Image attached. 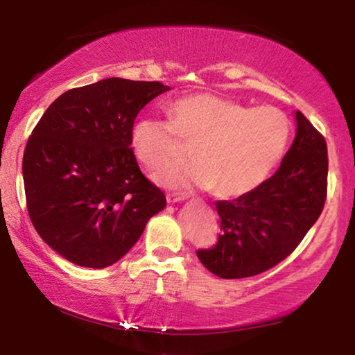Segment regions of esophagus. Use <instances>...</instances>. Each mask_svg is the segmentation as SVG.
<instances>
[{
  "instance_id": "1",
  "label": "esophagus",
  "mask_w": 355,
  "mask_h": 355,
  "mask_svg": "<svg viewBox=\"0 0 355 355\" xmlns=\"http://www.w3.org/2000/svg\"><path fill=\"white\" fill-rule=\"evenodd\" d=\"M166 200H168V203H176V202L184 200V196H182V193H178V192H169L166 196Z\"/></svg>"
}]
</instances>
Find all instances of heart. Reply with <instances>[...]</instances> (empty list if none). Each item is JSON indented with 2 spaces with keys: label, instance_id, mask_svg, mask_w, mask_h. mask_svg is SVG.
Returning a JSON list of instances; mask_svg holds the SVG:
<instances>
[{
  "label": "heart",
  "instance_id": "b5f03b06",
  "mask_svg": "<svg viewBox=\"0 0 355 355\" xmlns=\"http://www.w3.org/2000/svg\"><path fill=\"white\" fill-rule=\"evenodd\" d=\"M169 119H139L130 134L135 157L150 171L186 158L196 163L169 168L155 179L166 187L197 186L220 197H239L265 181L283 157L291 125L273 106H249L213 94H192L168 106Z\"/></svg>",
  "mask_w": 355,
  "mask_h": 355
}]
</instances>
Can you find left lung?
<instances>
[{"instance_id":"8db88e82","label":"left lung","mask_w":355,"mask_h":355,"mask_svg":"<svg viewBox=\"0 0 355 355\" xmlns=\"http://www.w3.org/2000/svg\"><path fill=\"white\" fill-rule=\"evenodd\" d=\"M297 134L279 168L249 193L218 200V242L198 249L207 270L225 279L273 268L300 244L322 215L328 189L327 140L295 111Z\"/></svg>"}]
</instances>
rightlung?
Instances as JSON below:
<instances>
[{"mask_svg":"<svg viewBox=\"0 0 355 355\" xmlns=\"http://www.w3.org/2000/svg\"><path fill=\"white\" fill-rule=\"evenodd\" d=\"M166 90L157 80L103 79L64 92L33 128L22 158L27 211L66 260L116 263L166 205L130 147L139 111Z\"/></svg>","mask_w":355,"mask_h":355,"instance_id":"obj_1","label":"right lung"}]
</instances>
